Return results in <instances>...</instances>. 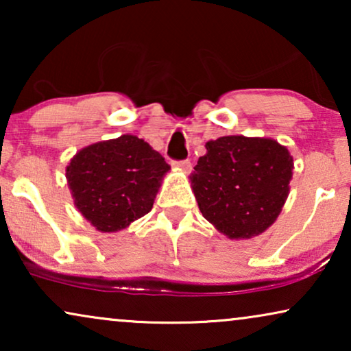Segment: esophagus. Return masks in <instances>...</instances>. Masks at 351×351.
Wrapping results in <instances>:
<instances>
[{
  "label": "esophagus",
  "mask_w": 351,
  "mask_h": 351,
  "mask_svg": "<svg viewBox=\"0 0 351 351\" xmlns=\"http://www.w3.org/2000/svg\"><path fill=\"white\" fill-rule=\"evenodd\" d=\"M172 167H176V169H179V171L189 172V171H191V162H190V160L174 161V162H172Z\"/></svg>",
  "instance_id": "34e87169"
}]
</instances>
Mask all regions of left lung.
Returning a JSON list of instances; mask_svg holds the SVG:
<instances>
[{"instance_id": "1", "label": "left lung", "mask_w": 351, "mask_h": 351, "mask_svg": "<svg viewBox=\"0 0 351 351\" xmlns=\"http://www.w3.org/2000/svg\"><path fill=\"white\" fill-rule=\"evenodd\" d=\"M190 176L203 217L230 239L271 227L289 195L294 160L273 138L225 136L206 143Z\"/></svg>"}]
</instances>
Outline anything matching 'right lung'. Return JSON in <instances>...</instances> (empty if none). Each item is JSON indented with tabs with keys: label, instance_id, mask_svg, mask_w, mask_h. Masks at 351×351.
Masks as SVG:
<instances>
[{
	"label": "right lung",
	"instance_id": "add662e5",
	"mask_svg": "<svg viewBox=\"0 0 351 351\" xmlns=\"http://www.w3.org/2000/svg\"><path fill=\"white\" fill-rule=\"evenodd\" d=\"M171 166L131 134L84 147L66 166L76 209L102 233L126 228L148 214Z\"/></svg>",
	"mask_w": 351,
	"mask_h": 351
}]
</instances>
